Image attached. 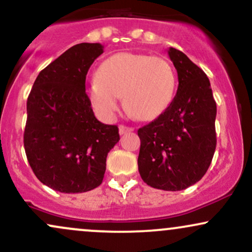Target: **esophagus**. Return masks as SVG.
Returning a JSON list of instances; mask_svg holds the SVG:
<instances>
[{"label": "esophagus", "instance_id": "obj_1", "mask_svg": "<svg viewBox=\"0 0 252 252\" xmlns=\"http://www.w3.org/2000/svg\"><path fill=\"white\" fill-rule=\"evenodd\" d=\"M131 131H134V128H131V126H120V134H121V135L126 134V132H131Z\"/></svg>", "mask_w": 252, "mask_h": 252}]
</instances>
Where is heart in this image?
<instances>
[{
    "label": "heart",
    "mask_w": 252,
    "mask_h": 252,
    "mask_svg": "<svg viewBox=\"0 0 252 252\" xmlns=\"http://www.w3.org/2000/svg\"><path fill=\"white\" fill-rule=\"evenodd\" d=\"M176 74L160 57L140 53H117L100 63L86 94L98 116L112 120L120 110V98L136 118L152 121L173 102Z\"/></svg>",
    "instance_id": "b5f03b06"
}]
</instances>
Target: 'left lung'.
Listing matches in <instances>:
<instances>
[{
    "label": "left lung",
    "mask_w": 252,
    "mask_h": 252,
    "mask_svg": "<svg viewBox=\"0 0 252 252\" xmlns=\"http://www.w3.org/2000/svg\"><path fill=\"white\" fill-rule=\"evenodd\" d=\"M168 56L178 72V91L161 116L138 129L137 164L148 186L181 190L209 169L217 144V105L205 72L181 51L170 47Z\"/></svg>",
    "instance_id": "8db88e82"
}]
</instances>
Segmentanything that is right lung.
I'll list each match as a JSON object with an SVG mask.
<instances>
[{
    "instance_id": "1",
    "label": "right lung",
    "mask_w": 252,
    "mask_h": 252,
    "mask_svg": "<svg viewBox=\"0 0 252 252\" xmlns=\"http://www.w3.org/2000/svg\"><path fill=\"white\" fill-rule=\"evenodd\" d=\"M100 43L74 45L36 77L27 99L24 144L34 174L62 193H83L102 184L106 156L120 141L117 126L94 117L85 92Z\"/></svg>"
}]
</instances>
